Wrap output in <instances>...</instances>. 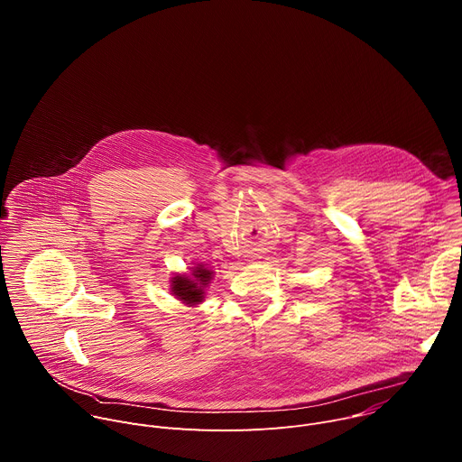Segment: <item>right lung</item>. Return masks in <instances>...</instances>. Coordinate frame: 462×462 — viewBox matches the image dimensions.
<instances>
[{
	"mask_svg": "<svg viewBox=\"0 0 462 462\" xmlns=\"http://www.w3.org/2000/svg\"><path fill=\"white\" fill-rule=\"evenodd\" d=\"M214 274L216 273L205 263H195L188 274L173 273V278H170V292L188 307L201 305L205 301V291L214 280Z\"/></svg>",
	"mask_w": 462,
	"mask_h": 462,
	"instance_id": "add662e5",
	"label": "right lung"
}]
</instances>
